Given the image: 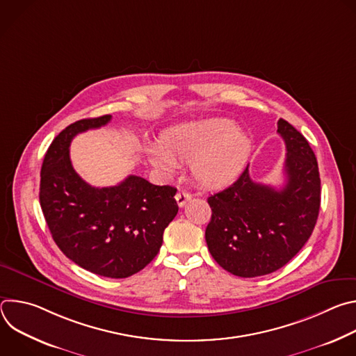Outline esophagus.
<instances>
[{"label": "esophagus", "mask_w": 356, "mask_h": 356, "mask_svg": "<svg viewBox=\"0 0 356 356\" xmlns=\"http://www.w3.org/2000/svg\"><path fill=\"white\" fill-rule=\"evenodd\" d=\"M175 198H176V201H177V206H179V207H183V206H186V202L191 198V194L187 193V191H179Z\"/></svg>", "instance_id": "obj_1"}]
</instances>
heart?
<instances>
[{
	"instance_id": "1",
	"label": "heart",
	"mask_w": 356,
	"mask_h": 356,
	"mask_svg": "<svg viewBox=\"0 0 356 356\" xmlns=\"http://www.w3.org/2000/svg\"><path fill=\"white\" fill-rule=\"evenodd\" d=\"M252 152L249 136L235 122L211 118L173 127L163 132L159 147L147 150L152 165L173 173L177 165L191 163L193 177L207 188L234 183L245 169Z\"/></svg>"
}]
</instances>
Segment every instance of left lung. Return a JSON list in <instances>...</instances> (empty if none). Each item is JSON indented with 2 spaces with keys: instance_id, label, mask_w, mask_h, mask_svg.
Returning <instances> with one entry per match:
<instances>
[{
  "instance_id": "1",
  "label": "left lung",
  "mask_w": 356,
  "mask_h": 356,
  "mask_svg": "<svg viewBox=\"0 0 356 356\" xmlns=\"http://www.w3.org/2000/svg\"><path fill=\"white\" fill-rule=\"evenodd\" d=\"M277 132L287 152L280 190L255 183L246 168L207 200L213 211L206 228L209 250L235 276L257 277L283 268L309 241L318 218L321 181L314 152L282 118Z\"/></svg>"
}]
</instances>
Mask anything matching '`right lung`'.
<instances>
[{
	"instance_id": "1",
	"label": "right lung",
	"mask_w": 356,
	"mask_h": 356,
	"mask_svg": "<svg viewBox=\"0 0 356 356\" xmlns=\"http://www.w3.org/2000/svg\"><path fill=\"white\" fill-rule=\"evenodd\" d=\"M111 115L80 120L50 143L40 169V207L54 241L80 268L124 279L142 270L162 246L176 217V188L128 176L113 187H92L73 169L72 139L104 127Z\"/></svg>"
}]
</instances>
